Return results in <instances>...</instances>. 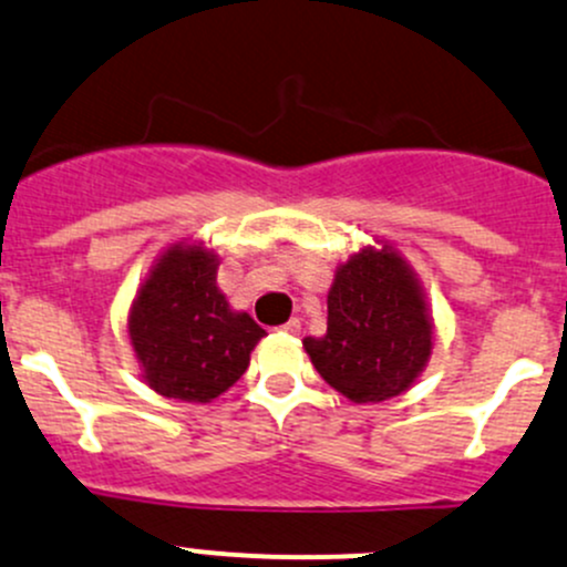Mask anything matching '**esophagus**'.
<instances>
[{
	"label": "esophagus",
	"mask_w": 567,
	"mask_h": 567,
	"mask_svg": "<svg viewBox=\"0 0 567 567\" xmlns=\"http://www.w3.org/2000/svg\"><path fill=\"white\" fill-rule=\"evenodd\" d=\"M282 331H285V333H299V331H301V320H299V318H290L288 323L282 326Z\"/></svg>",
	"instance_id": "obj_1"
}]
</instances>
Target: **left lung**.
Wrapping results in <instances>:
<instances>
[{
  "mask_svg": "<svg viewBox=\"0 0 567 567\" xmlns=\"http://www.w3.org/2000/svg\"><path fill=\"white\" fill-rule=\"evenodd\" d=\"M303 350L350 402H383L410 389L432 353V318L399 252L363 249L339 266L329 329L303 339Z\"/></svg>",
  "mask_w": 567,
  "mask_h": 567,
  "instance_id": "obj_1",
  "label": "left lung"
}]
</instances>
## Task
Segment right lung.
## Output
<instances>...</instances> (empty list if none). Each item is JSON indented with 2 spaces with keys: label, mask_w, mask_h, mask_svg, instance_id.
<instances>
[{
  "label": "right lung",
  "mask_w": 567,
  "mask_h": 567,
  "mask_svg": "<svg viewBox=\"0 0 567 567\" xmlns=\"http://www.w3.org/2000/svg\"><path fill=\"white\" fill-rule=\"evenodd\" d=\"M266 331L234 312L217 288V255L176 244L143 282L130 312V342L154 391L212 402L247 372Z\"/></svg>",
  "instance_id": "1"
}]
</instances>
